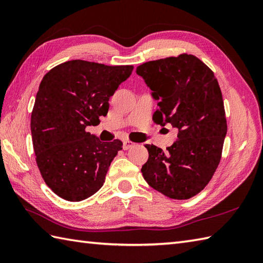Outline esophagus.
<instances>
[{
    "mask_svg": "<svg viewBox=\"0 0 263 263\" xmlns=\"http://www.w3.org/2000/svg\"><path fill=\"white\" fill-rule=\"evenodd\" d=\"M133 146H135V142H132L130 140H124V141H123V149H124V150L130 149Z\"/></svg>",
    "mask_w": 263,
    "mask_h": 263,
    "instance_id": "34e87169",
    "label": "esophagus"
}]
</instances>
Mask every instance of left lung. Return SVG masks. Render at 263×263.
Here are the masks:
<instances>
[{
  "label": "left lung",
  "instance_id": "1",
  "mask_svg": "<svg viewBox=\"0 0 263 263\" xmlns=\"http://www.w3.org/2000/svg\"><path fill=\"white\" fill-rule=\"evenodd\" d=\"M159 100L155 123H171L177 140L166 152L146 144L143 178L166 197L185 200L202 191L221 158L227 133L224 102L218 81L208 66L191 54L150 61L137 68Z\"/></svg>",
  "mask_w": 263,
  "mask_h": 263
}]
</instances>
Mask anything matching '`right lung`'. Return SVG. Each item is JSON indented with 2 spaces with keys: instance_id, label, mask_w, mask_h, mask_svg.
Here are the masks:
<instances>
[{
  "instance_id": "obj_1",
  "label": "right lung",
  "mask_w": 263,
  "mask_h": 263,
  "mask_svg": "<svg viewBox=\"0 0 263 263\" xmlns=\"http://www.w3.org/2000/svg\"><path fill=\"white\" fill-rule=\"evenodd\" d=\"M132 70L72 60L44 76L31 113L32 146L43 180L60 198L77 202L103 186L123 143L100 141L86 128L107 115L110 96Z\"/></svg>"
}]
</instances>
